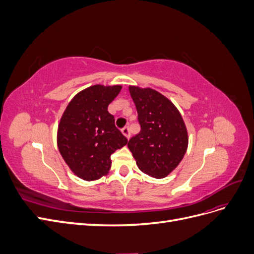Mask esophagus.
<instances>
[{
    "mask_svg": "<svg viewBox=\"0 0 254 254\" xmlns=\"http://www.w3.org/2000/svg\"><path fill=\"white\" fill-rule=\"evenodd\" d=\"M122 133L124 134V135L127 137V139H129V137H130V131H129V127H128V126H126V127L123 128V129H122Z\"/></svg>",
    "mask_w": 254,
    "mask_h": 254,
    "instance_id": "esophagus-1",
    "label": "esophagus"
}]
</instances>
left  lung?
Listing matches in <instances>:
<instances>
[{"label": "left lung", "mask_w": 254, "mask_h": 254, "mask_svg": "<svg viewBox=\"0 0 254 254\" xmlns=\"http://www.w3.org/2000/svg\"><path fill=\"white\" fill-rule=\"evenodd\" d=\"M141 131L128 142L140 170L164 178L178 166L188 148V131L181 114L164 95L152 89L129 87Z\"/></svg>", "instance_id": "8db88e82"}]
</instances>
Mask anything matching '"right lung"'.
Here are the masks:
<instances>
[{
  "label": "right lung",
  "mask_w": 254,
  "mask_h": 254,
  "mask_svg": "<svg viewBox=\"0 0 254 254\" xmlns=\"http://www.w3.org/2000/svg\"><path fill=\"white\" fill-rule=\"evenodd\" d=\"M121 89L102 84L87 88L74 96L60 120L59 151L72 172L83 180L93 181L108 174L111 155L128 142L108 112Z\"/></svg>",
  "instance_id": "obj_1"
}]
</instances>
